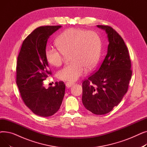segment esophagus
I'll list each match as a JSON object with an SVG mask.
<instances>
[{"mask_svg": "<svg viewBox=\"0 0 147 147\" xmlns=\"http://www.w3.org/2000/svg\"><path fill=\"white\" fill-rule=\"evenodd\" d=\"M74 84V83H69V82H67V83H65V86H66L67 88H70L71 86H72Z\"/></svg>", "mask_w": 147, "mask_h": 147, "instance_id": "1", "label": "esophagus"}]
</instances>
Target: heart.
Listing matches in <instances>:
<instances>
[{
	"mask_svg": "<svg viewBox=\"0 0 147 147\" xmlns=\"http://www.w3.org/2000/svg\"><path fill=\"white\" fill-rule=\"evenodd\" d=\"M58 48H48L45 51L46 61L58 67L65 56L69 55L71 63L57 72L58 78L63 81L74 82L87 70L93 69L101 56L102 43L99 34L94 31L70 28L62 33L57 39Z\"/></svg>",
	"mask_w": 147,
	"mask_h": 147,
	"instance_id": "obj_1",
	"label": "heart"
}]
</instances>
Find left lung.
<instances>
[{
	"label": "left lung",
	"instance_id": "1",
	"mask_svg": "<svg viewBox=\"0 0 147 147\" xmlns=\"http://www.w3.org/2000/svg\"><path fill=\"white\" fill-rule=\"evenodd\" d=\"M97 27L105 30L109 45L99 68L83 81L82 102L92 113L102 115L120 102L128 90L132 70L129 51L121 36L110 26Z\"/></svg>",
	"mask_w": 147,
	"mask_h": 147
}]
</instances>
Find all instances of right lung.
Wrapping results in <instances>:
<instances>
[{
    "mask_svg": "<svg viewBox=\"0 0 147 147\" xmlns=\"http://www.w3.org/2000/svg\"><path fill=\"white\" fill-rule=\"evenodd\" d=\"M61 26L37 27L23 41L17 58L16 83L25 105L41 117L56 113L63 102L65 85L63 82L46 89L43 80L52 75L45 57L49 36Z\"/></svg>",
    "mask_w": 147,
    "mask_h": 147,
    "instance_id": "right-lung-1",
    "label": "right lung"
}]
</instances>
